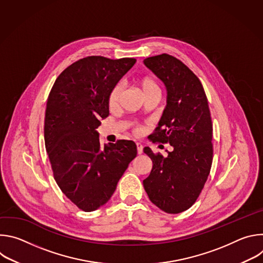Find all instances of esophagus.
<instances>
[{
  "label": "esophagus",
  "instance_id": "obj_1",
  "mask_svg": "<svg viewBox=\"0 0 263 263\" xmlns=\"http://www.w3.org/2000/svg\"><path fill=\"white\" fill-rule=\"evenodd\" d=\"M136 146H137V153L141 154L142 153V149H143V146L139 142H136Z\"/></svg>",
  "mask_w": 263,
  "mask_h": 263
}]
</instances>
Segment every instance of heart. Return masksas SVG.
<instances>
[{
    "label": "heart",
    "mask_w": 263,
    "mask_h": 263,
    "mask_svg": "<svg viewBox=\"0 0 263 263\" xmlns=\"http://www.w3.org/2000/svg\"><path fill=\"white\" fill-rule=\"evenodd\" d=\"M137 86L141 93L144 96L146 95H151V93H160V88L157 83V81L152 78V77H142L137 81ZM121 93H122V87L120 85H116L114 88H112L109 92L108 97V105L110 109H116L119 104H120V99H121ZM137 133L141 131L140 128H137L135 130Z\"/></svg>",
    "instance_id": "b5f03b06"
}]
</instances>
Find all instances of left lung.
I'll use <instances>...</instances> for the list:
<instances>
[{
  "instance_id": "8db88e82",
  "label": "left lung",
  "mask_w": 263,
  "mask_h": 263,
  "mask_svg": "<svg viewBox=\"0 0 263 263\" xmlns=\"http://www.w3.org/2000/svg\"><path fill=\"white\" fill-rule=\"evenodd\" d=\"M143 63L167 92L154 138L173 146L166 156L143 148L153 162L143 187L162 211L180 213L196 202L210 173L213 147L208 101L199 78L176 57L161 54L145 58Z\"/></svg>"
}]
</instances>
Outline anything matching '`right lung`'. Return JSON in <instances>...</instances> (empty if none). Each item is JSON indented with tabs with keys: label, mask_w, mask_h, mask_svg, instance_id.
Returning a JSON list of instances; mask_svg holds the SVG:
<instances>
[{
	"label": "right lung",
	"mask_w": 263,
	"mask_h": 263,
	"mask_svg": "<svg viewBox=\"0 0 263 263\" xmlns=\"http://www.w3.org/2000/svg\"><path fill=\"white\" fill-rule=\"evenodd\" d=\"M134 58L88 56L66 67L47 102L45 143L56 183L83 211L97 210L114 195L136 157L132 140L101 145L98 127L109 116L110 90L135 64Z\"/></svg>",
	"instance_id": "1"
}]
</instances>
